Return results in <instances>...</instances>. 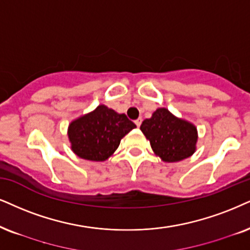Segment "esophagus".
<instances>
[{"label": "esophagus", "instance_id": "34e87169", "mask_svg": "<svg viewBox=\"0 0 250 250\" xmlns=\"http://www.w3.org/2000/svg\"><path fill=\"white\" fill-rule=\"evenodd\" d=\"M135 125H137V127H141V125H142V119L140 118V119L136 120V121H135Z\"/></svg>", "mask_w": 250, "mask_h": 250}]
</instances>
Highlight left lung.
Here are the masks:
<instances>
[{"label":"left lung","mask_w":250,"mask_h":250,"mask_svg":"<svg viewBox=\"0 0 250 250\" xmlns=\"http://www.w3.org/2000/svg\"><path fill=\"white\" fill-rule=\"evenodd\" d=\"M141 130L163 162H180L192 156L196 150L197 129L195 125L176 118L166 108H158L150 119H145Z\"/></svg>","instance_id":"1"}]
</instances>
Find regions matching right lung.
Masks as SVG:
<instances>
[{
    "label": "right lung",
    "mask_w": 250,
    "mask_h": 250,
    "mask_svg": "<svg viewBox=\"0 0 250 250\" xmlns=\"http://www.w3.org/2000/svg\"><path fill=\"white\" fill-rule=\"evenodd\" d=\"M134 128L136 125L125 114L99 105L93 112L69 125L68 137L71 150L82 159L104 162L115 152L122 138Z\"/></svg>",
    "instance_id": "obj_1"
}]
</instances>
